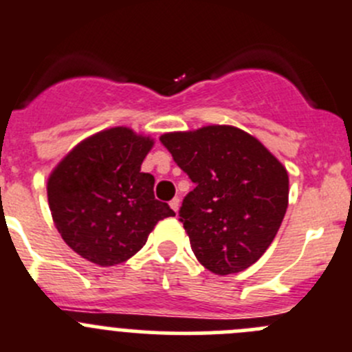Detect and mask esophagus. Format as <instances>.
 <instances>
[{
    "label": "esophagus",
    "instance_id": "1",
    "mask_svg": "<svg viewBox=\"0 0 352 352\" xmlns=\"http://www.w3.org/2000/svg\"><path fill=\"white\" fill-rule=\"evenodd\" d=\"M169 206H170V209L174 210V212H178V209H179V199H178V197H174V199L169 202Z\"/></svg>",
    "mask_w": 352,
    "mask_h": 352
}]
</instances>
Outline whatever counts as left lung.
Returning a JSON list of instances; mask_svg holds the SVG:
<instances>
[{"label":"left lung","instance_id":"8db88e82","mask_svg":"<svg viewBox=\"0 0 352 352\" xmlns=\"http://www.w3.org/2000/svg\"><path fill=\"white\" fill-rule=\"evenodd\" d=\"M160 142L195 183L179 221L199 263L216 274L252 266L276 236L289 206L282 162L233 126L167 133Z\"/></svg>","mask_w":352,"mask_h":352}]
</instances>
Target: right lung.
<instances>
[{
	"label": "right lung",
	"instance_id": "1",
	"mask_svg": "<svg viewBox=\"0 0 352 352\" xmlns=\"http://www.w3.org/2000/svg\"><path fill=\"white\" fill-rule=\"evenodd\" d=\"M153 140L110 128L74 146L48 178V204L63 242L98 266L135 256L164 217L174 216L153 195L155 178L142 173Z\"/></svg>",
	"mask_w": 352,
	"mask_h": 352
}]
</instances>
